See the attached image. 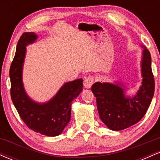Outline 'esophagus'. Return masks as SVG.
Segmentation results:
<instances>
[{
	"instance_id": "1",
	"label": "esophagus",
	"mask_w": 160,
	"mask_h": 160,
	"mask_svg": "<svg viewBox=\"0 0 160 160\" xmlns=\"http://www.w3.org/2000/svg\"><path fill=\"white\" fill-rule=\"evenodd\" d=\"M93 83H94V78L92 76L86 78L83 81L84 86H85V88H86V89H89L92 86Z\"/></svg>"
}]
</instances>
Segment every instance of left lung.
<instances>
[{"label":"left lung","instance_id":"1","mask_svg":"<svg viewBox=\"0 0 160 160\" xmlns=\"http://www.w3.org/2000/svg\"><path fill=\"white\" fill-rule=\"evenodd\" d=\"M141 59L142 82L140 89L132 98L126 96L122 83L96 82L92 92L96 97L100 119L110 129L120 131L139 122L145 115L155 89L151 68V56L144 46Z\"/></svg>","mask_w":160,"mask_h":160}]
</instances>
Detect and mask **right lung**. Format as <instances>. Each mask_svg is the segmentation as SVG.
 <instances>
[{
	"instance_id": "right-lung-1",
	"label": "right lung",
	"mask_w": 160,
	"mask_h": 160,
	"mask_svg": "<svg viewBox=\"0 0 160 160\" xmlns=\"http://www.w3.org/2000/svg\"><path fill=\"white\" fill-rule=\"evenodd\" d=\"M37 38L35 33L25 32L18 41L10 69L11 98L28 127L41 135L54 137L60 135L69 122L72 101L82 90V80L78 79L65 82L49 102L38 103L33 101L24 89L22 68L25 47L34 43Z\"/></svg>"
}]
</instances>
